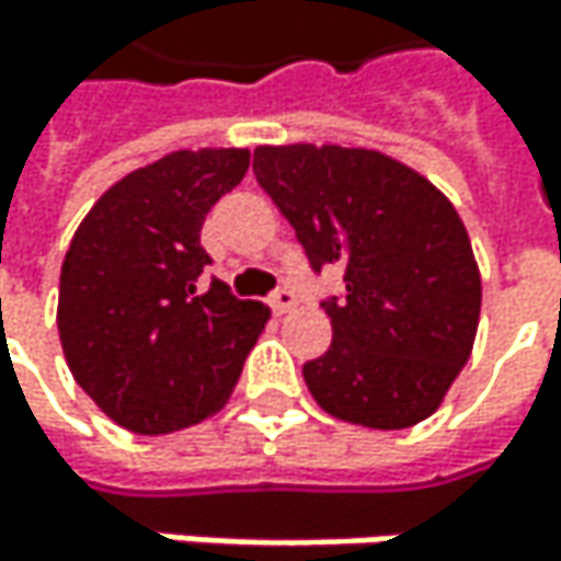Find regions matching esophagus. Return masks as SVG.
I'll list each match as a JSON object with an SVG mask.
<instances>
[{"instance_id": "esophagus-1", "label": "esophagus", "mask_w": 561, "mask_h": 561, "mask_svg": "<svg viewBox=\"0 0 561 561\" xmlns=\"http://www.w3.org/2000/svg\"><path fill=\"white\" fill-rule=\"evenodd\" d=\"M298 305V295L288 288V285H282V288H276L273 291V298H270V308L276 311V314H285V311H291Z\"/></svg>"}]
</instances>
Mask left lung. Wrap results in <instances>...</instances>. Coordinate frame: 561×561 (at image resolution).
<instances>
[{"instance_id":"1","label":"left lung","mask_w":561,"mask_h":561,"mask_svg":"<svg viewBox=\"0 0 561 561\" xmlns=\"http://www.w3.org/2000/svg\"><path fill=\"white\" fill-rule=\"evenodd\" d=\"M253 171L311 270L341 266L347 282L341 301H324L331 347L301 367L314 402L367 428L428 419L481 318V270L455 204L377 149L260 146Z\"/></svg>"}]
</instances>
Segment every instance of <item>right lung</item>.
Instances as JSON below:
<instances>
[{
	"label": "right lung",
	"mask_w": 561,
	"mask_h": 561,
	"mask_svg": "<svg viewBox=\"0 0 561 561\" xmlns=\"http://www.w3.org/2000/svg\"><path fill=\"white\" fill-rule=\"evenodd\" d=\"M250 169V149H181L119 178L80 220L60 266L57 334L67 367L116 425L169 435L197 425L240 380L270 321L240 301L201 247L207 210Z\"/></svg>",
	"instance_id": "right-lung-1"
}]
</instances>
